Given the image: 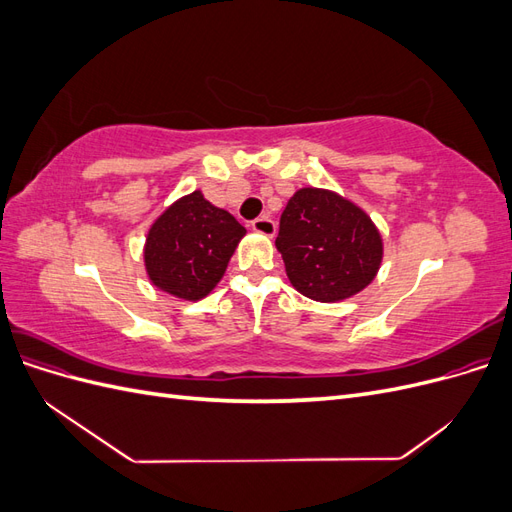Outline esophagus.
Segmentation results:
<instances>
[{"instance_id": "34e87169", "label": "esophagus", "mask_w": 512, "mask_h": 512, "mask_svg": "<svg viewBox=\"0 0 512 512\" xmlns=\"http://www.w3.org/2000/svg\"><path fill=\"white\" fill-rule=\"evenodd\" d=\"M252 230L258 232V235H265V237H273L275 235V222L267 215H262V218L252 222Z\"/></svg>"}]
</instances>
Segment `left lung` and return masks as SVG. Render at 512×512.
I'll return each instance as SVG.
<instances>
[{
    "mask_svg": "<svg viewBox=\"0 0 512 512\" xmlns=\"http://www.w3.org/2000/svg\"><path fill=\"white\" fill-rule=\"evenodd\" d=\"M290 284L318 303H339L376 280L384 241L369 213L324 188L292 194L275 239Z\"/></svg>",
    "mask_w": 512,
    "mask_h": 512,
    "instance_id": "8db88e82",
    "label": "left lung"
}]
</instances>
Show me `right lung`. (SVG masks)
<instances>
[{"instance_id":"obj_1","label":"right lung","mask_w":512,"mask_h":512,"mask_svg":"<svg viewBox=\"0 0 512 512\" xmlns=\"http://www.w3.org/2000/svg\"><path fill=\"white\" fill-rule=\"evenodd\" d=\"M245 228L200 190L170 203L147 230L149 282L181 301H200L220 284Z\"/></svg>"}]
</instances>
